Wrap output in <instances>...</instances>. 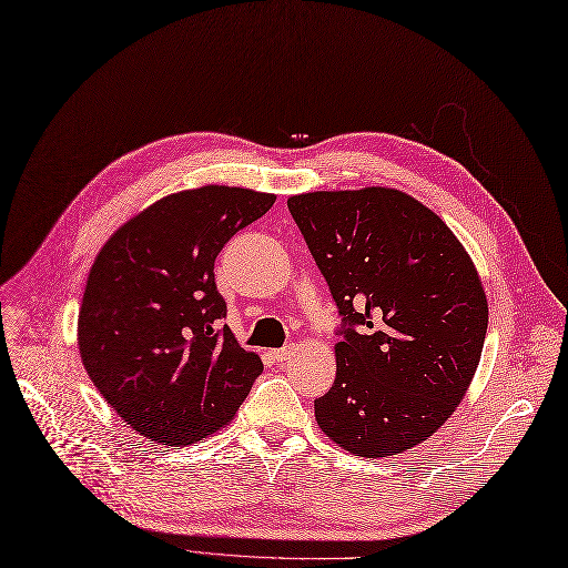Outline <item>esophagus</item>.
<instances>
[{"label":"esophagus","mask_w":568,"mask_h":568,"mask_svg":"<svg viewBox=\"0 0 568 568\" xmlns=\"http://www.w3.org/2000/svg\"><path fill=\"white\" fill-rule=\"evenodd\" d=\"M295 353V346H285V348H276L273 351L271 355H273V361L276 363H285V361H290V355Z\"/></svg>","instance_id":"esophagus-1"}]
</instances>
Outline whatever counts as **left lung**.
<instances>
[{
  "label": "left lung",
  "mask_w": 568,
  "mask_h": 568,
  "mask_svg": "<svg viewBox=\"0 0 568 568\" xmlns=\"http://www.w3.org/2000/svg\"><path fill=\"white\" fill-rule=\"evenodd\" d=\"M342 316L321 430L379 458L428 439L464 400L487 337L477 268L433 210L388 186L290 196Z\"/></svg>",
  "instance_id": "1"
}]
</instances>
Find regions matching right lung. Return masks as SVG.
Here are the masks:
<instances>
[{"instance_id":"1","label":"right lung","mask_w":568,"mask_h":568,"mask_svg":"<svg viewBox=\"0 0 568 568\" xmlns=\"http://www.w3.org/2000/svg\"><path fill=\"white\" fill-rule=\"evenodd\" d=\"M276 196L207 184L156 201L95 257L79 311V353L108 405L156 445L226 426L262 374L260 355L217 323L224 243Z\"/></svg>"}]
</instances>
